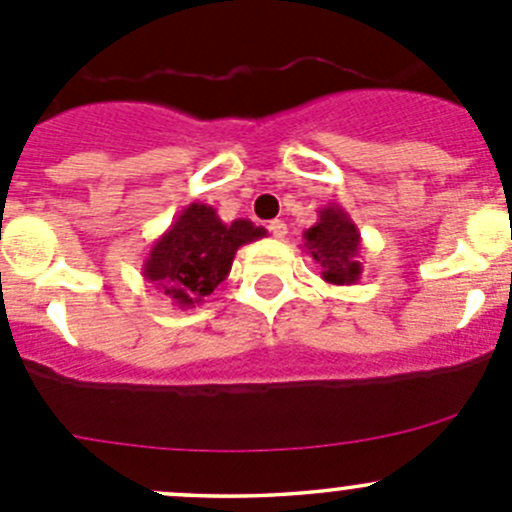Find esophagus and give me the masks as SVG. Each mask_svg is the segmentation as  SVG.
Instances as JSON below:
<instances>
[{"instance_id":"obj_1","label":"esophagus","mask_w":512,"mask_h":512,"mask_svg":"<svg viewBox=\"0 0 512 512\" xmlns=\"http://www.w3.org/2000/svg\"><path fill=\"white\" fill-rule=\"evenodd\" d=\"M267 230H270L272 237H277V240H282V237L287 235V225L285 220H272L270 225H267Z\"/></svg>"}]
</instances>
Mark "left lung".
<instances>
[{
	"mask_svg": "<svg viewBox=\"0 0 512 512\" xmlns=\"http://www.w3.org/2000/svg\"><path fill=\"white\" fill-rule=\"evenodd\" d=\"M304 252L329 285H356L361 277V232L342 205L319 208V220L304 230Z\"/></svg>",
	"mask_w": 512,
	"mask_h": 512,
	"instance_id": "left-lung-1",
	"label": "left lung"
}]
</instances>
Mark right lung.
<instances>
[{
  "instance_id": "1",
  "label": "right lung",
  "mask_w": 512,
  "mask_h": 512,
  "mask_svg": "<svg viewBox=\"0 0 512 512\" xmlns=\"http://www.w3.org/2000/svg\"><path fill=\"white\" fill-rule=\"evenodd\" d=\"M265 232L245 218L223 223L213 205L190 203L151 245L143 277L173 307L190 309L227 280L235 252Z\"/></svg>"
}]
</instances>
